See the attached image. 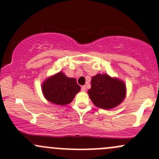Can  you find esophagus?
Instances as JSON below:
<instances>
[{"mask_svg": "<svg viewBox=\"0 0 159 159\" xmlns=\"http://www.w3.org/2000/svg\"><path fill=\"white\" fill-rule=\"evenodd\" d=\"M81 91H86V86L85 85H84V86H82V87H81Z\"/></svg>", "mask_w": 159, "mask_h": 159, "instance_id": "1", "label": "esophagus"}]
</instances>
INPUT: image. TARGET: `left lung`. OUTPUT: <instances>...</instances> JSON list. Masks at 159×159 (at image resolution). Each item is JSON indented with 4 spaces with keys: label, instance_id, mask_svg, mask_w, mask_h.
Masks as SVG:
<instances>
[{
    "label": "left lung",
    "instance_id": "left-lung-1",
    "mask_svg": "<svg viewBox=\"0 0 159 159\" xmlns=\"http://www.w3.org/2000/svg\"><path fill=\"white\" fill-rule=\"evenodd\" d=\"M90 99L95 106L111 109L119 105L126 97V85L122 80L112 78L108 74H97L92 77Z\"/></svg>",
    "mask_w": 159,
    "mask_h": 159
}]
</instances>
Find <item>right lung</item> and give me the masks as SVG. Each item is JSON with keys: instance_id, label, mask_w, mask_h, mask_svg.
I'll return each mask as SVG.
<instances>
[{"instance_id": "obj_1", "label": "right lung", "mask_w": 159, "mask_h": 159, "mask_svg": "<svg viewBox=\"0 0 159 159\" xmlns=\"http://www.w3.org/2000/svg\"><path fill=\"white\" fill-rule=\"evenodd\" d=\"M46 100L56 105H66L75 98L81 87L74 78H68L62 71L46 78L41 84Z\"/></svg>"}]
</instances>
